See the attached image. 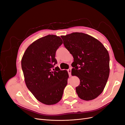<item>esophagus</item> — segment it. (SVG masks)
<instances>
[{
  "instance_id": "esophagus-1",
  "label": "esophagus",
  "mask_w": 125,
  "mask_h": 125,
  "mask_svg": "<svg viewBox=\"0 0 125 125\" xmlns=\"http://www.w3.org/2000/svg\"><path fill=\"white\" fill-rule=\"evenodd\" d=\"M68 74L69 75V76H71V68H69V69H68Z\"/></svg>"
}]
</instances>
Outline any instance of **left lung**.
Returning a JSON list of instances; mask_svg holds the SVG:
<instances>
[{
  "label": "left lung",
  "mask_w": 125,
  "mask_h": 125,
  "mask_svg": "<svg viewBox=\"0 0 125 125\" xmlns=\"http://www.w3.org/2000/svg\"><path fill=\"white\" fill-rule=\"evenodd\" d=\"M63 45L73 57V75L80 79L76 92L81 99H95L103 91L109 74V56L104 45L83 33L62 35Z\"/></svg>",
  "instance_id": "1"
}]
</instances>
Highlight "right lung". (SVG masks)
<instances>
[{
    "mask_svg": "<svg viewBox=\"0 0 125 125\" xmlns=\"http://www.w3.org/2000/svg\"><path fill=\"white\" fill-rule=\"evenodd\" d=\"M59 36L48 35L36 40L26 48L21 67L26 86L36 99L45 105H54L61 100L67 84L68 73L53 69L57 50L62 44Z\"/></svg>",
    "mask_w": 125,
    "mask_h": 125,
    "instance_id": "add662e5",
    "label": "right lung"
}]
</instances>
